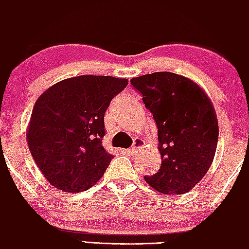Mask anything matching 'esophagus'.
I'll use <instances>...</instances> for the list:
<instances>
[{
  "mask_svg": "<svg viewBox=\"0 0 249 249\" xmlns=\"http://www.w3.org/2000/svg\"><path fill=\"white\" fill-rule=\"evenodd\" d=\"M143 144H144L143 140H142V139H135V140H134V143H133L132 148L129 149V152L132 153V154H134V153L138 152L140 148H142Z\"/></svg>",
  "mask_w": 249,
  "mask_h": 249,
  "instance_id": "34e87169",
  "label": "esophagus"
}]
</instances>
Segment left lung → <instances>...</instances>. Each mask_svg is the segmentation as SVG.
Returning <instances> with one entry per match:
<instances>
[{
  "mask_svg": "<svg viewBox=\"0 0 249 249\" xmlns=\"http://www.w3.org/2000/svg\"><path fill=\"white\" fill-rule=\"evenodd\" d=\"M158 125L161 167L144 180L162 194L188 193L213 162L219 124L213 105L192 80L158 71L130 80Z\"/></svg>",
  "mask_w": 249,
  "mask_h": 249,
  "instance_id": "left-lung-1",
  "label": "left lung"
}]
</instances>
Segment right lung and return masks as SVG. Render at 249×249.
Returning <instances> with one entry per match:
<instances>
[{"label": "right lung", "mask_w": 249, "mask_h": 249, "mask_svg": "<svg viewBox=\"0 0 249 249\" xmlns=\"http://www.w3.org/2000/svg\"><path fill=\"white\" fill-rule=\"evenodd\" d=\"M127 79L82 75L60 81L36 101L27 140L47 180L67 193L83 192L105 174L113 155L102 146L105 113Z\"/></svg>", "instance_id": "obj_1"}]
</instances>
